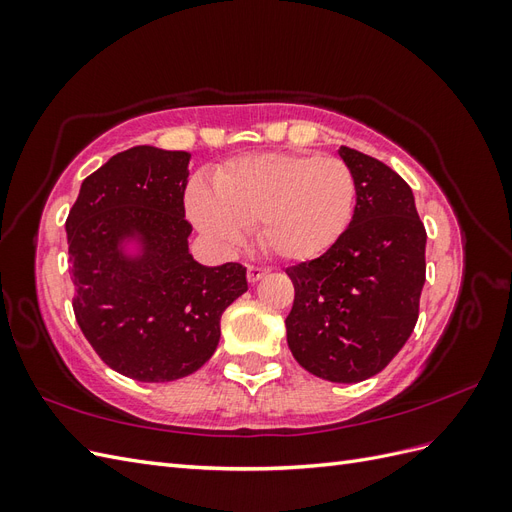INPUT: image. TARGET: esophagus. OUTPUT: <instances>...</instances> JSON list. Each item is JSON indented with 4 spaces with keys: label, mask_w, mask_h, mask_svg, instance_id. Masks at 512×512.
Masks as SVG:
<instances>
[{
    "label": "esophagus",
    "mask_w": 512,
    "mask_h": 512,
    "mask_svg": "<svg viewBox=\"0 0 512 512\" xmlns=\"http://www.w3.org/2000/svg\"><path fill=\"white\" fill-rule=\"evenodd\" d=\"M269 273V269H265V267H256V265H250L247 267V282L250 284H256L258 280H262V277H265Z\"/></svg>",
    "instance_id": "34e87169"
}]
</instances>
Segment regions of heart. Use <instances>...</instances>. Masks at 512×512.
Instances as JSON below:
<instances>
[{
	"label": "heart",
	"instance_id": "obj_1",
	"mask_svg": "<svg viewBox=\"0 0 512 512\" xmlns=\"http://www.w3.org/2000/svg\"><path fill=\"white\" fill-rule=\"evenodd\" d=\"M213 192L194 183L192 222L215 245H237L258 226L260 245L277 258L309 260L342 237L350 224L356 181L335 156L258 153L230 160L211 177Z\"/></svg>",
	"mask_w": 512,
	"mask_h": 512
}]
</instances>
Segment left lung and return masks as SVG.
Listing matches in <instances>:
<instances>
[{
  "label": "left lung",
  "mask_w": 512,
  "mask_h": 512,
  "mask_svg": "<svg viewBox=\"0 0 512 512\" xmlns=\"http://www.w3.org/2000/svg\"><path fill=\"white\" fill-rule=\"evenodd\" d=\"M339 156L356 181L354 215L322 256L286 269L294 284L286 333L309 374L352 384L382 371L414 331L427 232L393 168L350 147Z\"/></svg>",
  "instance_id": "1"
}]
</instances>
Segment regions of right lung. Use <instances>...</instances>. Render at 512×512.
I'll use <instances>...</instances> for the list:
<instances>
[{
    "instance_id": "right-lung-1",
    "label": "right lung",
    "mask_w": 512,
    "mask_h": 512,
    "mask_svg": "<svg viewBox=\"0 0 512 512\" xmlns=\"http://www.w3.org/2000/svg\"><path fill=\"white\" fill-rule=\"evenodd\" d=\"M188 164V151H121L83 181L66 220L76 322L108 367L138 382L203 367L224 309L247 290L239 262L205 267L188 250ZM128 238L141 255L122 254Z\"/></svg>"
}]
</instances>
